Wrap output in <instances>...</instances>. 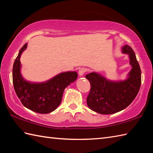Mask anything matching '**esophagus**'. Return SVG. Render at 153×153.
<instances>
[{"label": "esophagus", "instance_id": "34e87169", "mask_svg": "<svg viewBox=\"0 0 153 153\" xmlns=\"http://www.w3.org/2000/svg\"><path fill=\"white\" fill-rule=\"evenodd\" d=\"M86 71H87V70H86V68H80V69L79 70V71H78V74L79 75V76H83L84 74L86 72Z\"/></svg>", "mask_w": 153, "mask_h": 153}]
</instances>
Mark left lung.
Returning <instances> with one entry per match:
<instances>
[{"mask_svg":"<svg viewBox=\"0 0 153 153\" xmlns=\"http://www.w3.org/2000/svg\"><path fill=\"white\" fill-rule=\"evenodd\" d=\"M122 53L129 55L132 68L124 81L112 82L97 72L86 75L91 89L87 98V106L101 114H112L125 109L137 96L141 83V72L135 54L125 45Z\"/></svg>","mask_w":153,"mask_h":153,"instance_id":"8db88e82","label":"left lung"}]
</instances>
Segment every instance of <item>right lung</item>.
Listing matches in <instances>:
<instances>
[{"label":"right lung","instance_id":"right-lung-1","mask_svg":"<svg viewBox=\"0 0 153 153\" xmlns=\"http://www.w3.org/2000/svg\"><path fill=\"white\" fill-rule=\"evenodd\" d=\"M27 46L25 43L19 50L13 66L12 79L16 93L27 108L40 114L50 113L60 105L65 88L76 80L77 73L62 72L43 83L27 82L20 72V56Z\"/></svg>","mask_w":153,"mask_h":153}]
</instances>
